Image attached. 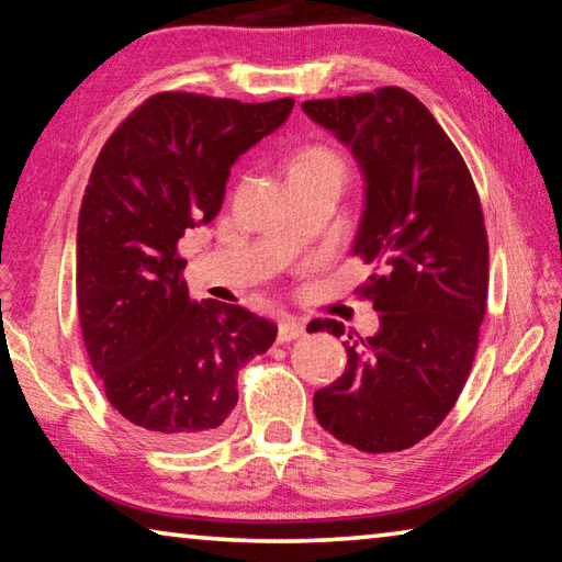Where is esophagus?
<instances>
[{
  "label": "esophagus",
  "mask_w": 562,
  "mask_h": 562,
  "mask_svg": "<svg viewBox=\"0 0 562 562\" xmlns=\"http://www.w3.org/2000/svg\"><path fill=\"white\" fill-rule=\"evenodd\" d=\"M304 335V325L297 317H282L278 325V339L280 341H292Z\"/></svg>",
  "instance_id": "1"
}]
</instances>
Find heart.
<instances>
[{"mask_svg":"<svg viewBox=\"0 0 562 562\" xmlns=\"http://www.w3.org/2000/svg\"><path fill=\"white\" fill-rule=\"evenodd\" d=\"M317 168H341V160L337 154H331L329 148L312 146V148H304L302 154L292 158L290 173H302V170H317Z\"/></svg>","mask_w":562,"mask_h":562,"instance_id":"b5f03b06","label":"heart"}]
</instances>
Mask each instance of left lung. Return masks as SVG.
I'll return each mask as SVG.
<instances>
[{
	"mask_svg": "<svg viewBox=\"0 0 562 562\" xmlns=\"http://www.w3.org/2000/svg\"><path fill=\"white\" fill-rule=\"evenodd\" d=\"M302 111L364 178L351 252L374 268L361 294L379 312L376 335L345 341V374L317 389L315 416L359 451H402L443 422L471 372L488 294L479 193L451 138L404 89L304 101ZM317 329L345 335L337 319Z\"/></svg>",
	"mask_w": 562,
	"mask_h": 562,
	"instance_id": "8db88e82",
	"label": "left lung"
}]
</instances>
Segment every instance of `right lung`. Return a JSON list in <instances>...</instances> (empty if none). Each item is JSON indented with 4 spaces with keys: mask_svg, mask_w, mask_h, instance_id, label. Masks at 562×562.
<instances>
[{
    "mask_svg": "<svg viewBox=\"0 0 562 562\" xmlns=\"http://www.w3.org/2000/svg\"><path fill=\"white\" fill-rule=\"evenodd\" d=\"M292 106L158 93L93 164L76 231L83 345L111 406L164 449L215 439L237 404L240 367L278 335L240 304L190 300L178 240L221 213L235 160Z\"/></svg>",
    "mask_w": 562,
    "mask_h": 562,
    "instance_id": "add662e5",
    "label": "right lung"
}]
</instances>
